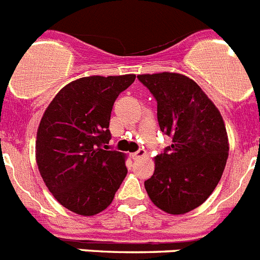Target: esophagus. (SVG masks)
<instances>
[{
  "label": "esophagus",
  "mask_w": 260,
  "mask_h": 260,
  "mask_svg": "<svg viewBox=\"0 0 260 260\" xmlns=\"http://www.w3.org/2000/svg\"><path fill=\"white\" fill-rule=\"evenodd\" d=\"M144 156H146V151L144 150H139V151H137V152L133 153V158H134V160L142 158V157H144Z\"/></svg>",
  "instance_id": "34e87169"
}]
</instances>
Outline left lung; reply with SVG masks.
I'll use <instances>...</instances> for the list:
<instances>
[{"label":"left lung","mask_w":260,"mask_h":260,"mask_svg":"<svg viewBox=\"0 0 260 260\" xmlns=\"http://www.w3.org/2000/svg\"><path fill=\"white\" fill-rule=\"evenodd\" d=\"M138 79L157 102L160 130L172 137L155 156V172L146 191L161 211L183 215L207 201L219 183L229 155L220 110L203 89L183 74H141Z\"/></svg>","instance_id":"left-lung-1"}]
</instances>
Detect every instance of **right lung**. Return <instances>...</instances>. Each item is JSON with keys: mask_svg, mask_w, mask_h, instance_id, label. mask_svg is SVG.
Instances as JSON below:
<instances>
[{"mask_svg": "<svg viewBox=\"0 0 260 260\" xmlns=\"http://www.w3.org/2000/svg\"><path fill=\"white\" fill-rule=\"evenodd\" d=\"M134 74L91 75L66 84L41 117L35 155L43 181L71 212L93 216L109 207L127 174L126 155L108 151L117 96Z\"/></svg>", "mask_w": 260, "mask_h": 260, "instance_id": "obj_1", "label": "right lung"}]
</instances>
